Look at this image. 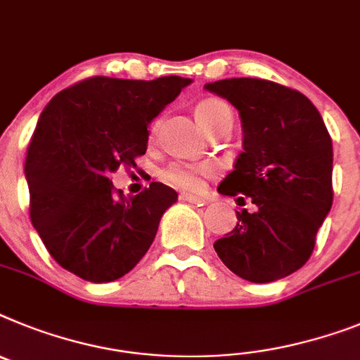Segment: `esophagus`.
I'll use <instances>...</instances> for the list:
<instances>
[{"mask_svg": "<svg viewBox=\"0 0 360 360\" xmlns=\"http://www.w3.org/2000/svg\"><path fill=\"white\" fill-rule=\"evenodd\" d=\"M180 198L186 202H189V204H196V205L207 204V198H204V196H198V195H193V193H182V195H180Z\"/></svg>", "mask_w": 360, "mask_h": 360, "instance_id": "obj_1", "label": "esophagus"}]
</instances>
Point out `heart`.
<instances>
[{
	"label": "heart",
	"instance_id": "obj_1",
	"mask_svg": "<svg viewBox=\"0 0 360 360\" xmlns=\"http://www.w3.org/2000/svg\"><path fill=\"white\" fill-rule=\"evenodd\" d=\"M195 112L204 131H207L214 124H218L220 120L231 115V109L220 98H205L196 105ZM207 173H211V165L173 162L162 171V178L171 186L184 187V189H196V187H200L202 176Z\"/></svg>",
	"mask_w": 360,
	"mask_h": 360
}]
</instances>
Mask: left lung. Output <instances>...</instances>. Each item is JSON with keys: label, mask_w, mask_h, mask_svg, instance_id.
<instances>
[{"label": "left lung", "mask_w": 360, "mask_h": 360, "mask_svg": "<svg viewBox=\"0 0 360 360\" xmlns=\"http://www.w3.org/2000/svg\"><path fill=\"white\" fill-rule=\"evenodd\" d=\"M242 120V150L218 193L245 195L235 229L214 242L227 268L255 284L278 281L311 257L333 202V147L317 107L302 92L259 78L205 84ZM242 198V196H240Z\"/></svg>", "instance_id": "1"}]
</instances>
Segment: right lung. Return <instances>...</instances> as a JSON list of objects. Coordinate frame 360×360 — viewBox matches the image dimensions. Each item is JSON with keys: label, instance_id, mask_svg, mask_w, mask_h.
Listing matches in <instances>:
<instances>
[{"label": "right lung", "instance_id": "add662e5", "mask_svg": "<svg viewBox=\"0 0 360 360\" xmlns=\"http://www.w3.org/2000/svg\"><path fill=\"white\" fill-rule=\"evenodd\" d=\"M191 84L162 76H94L52 98L25 160L30 220L52 259L89 282H112L140 262L178 195L150 182L136 196L115 191L110 173L146 155L149 124Z\"/></svg>", "mask_w": 360, "mask_h": 360}]
</instances>
